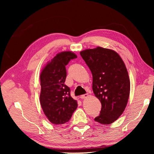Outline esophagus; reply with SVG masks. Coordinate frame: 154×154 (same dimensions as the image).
<instances>
[{
  "mask_svg": "<svg viewBox=\"0 0 154 154\" xmlns=\"http://www.w3.org/2000/svg\"><path fill=\"white\" fill-rule=\"evenodd\" d=\"M88 94H83V95H81L80 96V97L82 99H85V98H86L87 97H88Z\"/></svg>",
  "mask_w": 154,
  "mask_h": 154,
  "instance_id": "1",
  "label": "esophagus"
}]
</instances>
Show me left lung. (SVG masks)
I'll list each match as a JSON object with an SVG mask.
<instances>
[{"instance_id":"obj_1","label":"left lung","mask_w":154,"mask_h":154,"mask_svg":"<svg viewBox=\"0 0 154 154\" xmlns=\"http://www.w3.org/2000/svg\"><path fill=\"white\" fill-rule=\"evenodd\" d=\"M92 74V90L101 103L100 114L94 121L111 124L122 114L130 94L127 68L114 51L97 47L80 53Z\"/></svg>"}]
</instances>
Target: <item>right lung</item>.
<instances>
[{"mask_svg":"<svg viewBox=\"0 0 154 154\" xmlns=\"http://www.w3.org/2000/svg\"><path fill=\"white\" fill-rule=\"evenodd\" d=\"M77 57L70 51L58 54L40 74L41 106L49 122L54 125L68 122L77 108V101L71 96V89L65 84L66 66Z\"/></svg>","mask_w":154,"mask_h":154,"instance_id":"1","label":"right lung"}]
</instances>
